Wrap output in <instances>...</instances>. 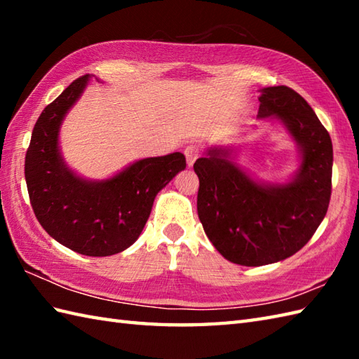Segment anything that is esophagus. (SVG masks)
<instances>
[{"mask_svg":"<svg viewBox=\"0 0 359 359\" xmlns=\"http://www.w3.org/2000/svg\"><path fill=\"white\" fill-rule=\"evenodd\" d=\"M201 156V147L199 144H188L185 148V157H187V163L188 166H193L194 162Z\"/></svg>","mask_w":359,"mask_h":359,"instance_id":"esophagus-1","label":"esophagus"}]
</instances>
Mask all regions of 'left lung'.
Returning a JSON list of instances; mask_svg holds the SVG:
<instances>
[{
	"label": "left lung",
	"mask_w": 359,
	"mask_h": 359,
	"mask_svg": "<svg viewBox=\"0 0 359 359\" xmlns=\"http://www.w3.org/2000/svg\"><path fill=\"white\" fill-rule=\"evenodd\" d=\"M257 117L280 121L299 148L285 184L257 182L234 162V149L211 147L196 160L197 212L212 245L245 266L293 256L311 239L329 208L333 147L304 98L287 86L261 89Z\"/></svg>",
	"instance_id": "1"
}]
</instances>
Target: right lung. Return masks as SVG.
I'll return each instance as SVG.
<instances>
[{
    "instance_id": "add662e5",
    "label": "right lung",
    "mask_w": 359,
    "mask_h": 359,
    "mask_svg": "<svg viewBox=\"0 0 359 359\" xmlns=\"http://www.w3.org/2000/svg\"><path fill=\"white\" fill-rule=\"evenodd\" d=\"M90 75L72 81L38 117L26 152L30 205L50 238L80 255L120 253L139 239L160 189L185 170L182 152L148 157L104 180L80 177L60 151V128Z\"/></svg>"
}]
</instances>
